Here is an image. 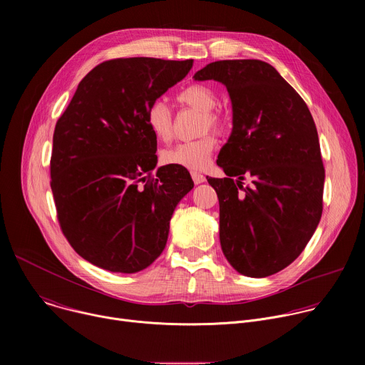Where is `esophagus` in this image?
I'll return each mask as SVG.
<instances>
[{"label": "esophagus", "mask_w": 365, "mask_h": 365, "mask_svg": "<svg viewBox=\"0 0 365 365\" xmlns=\"http://www.w3.org/2000/svg\"><path fill=\"white\" fill-rule=\"evenodd\" d=\"M192 179L193 182L197 185V183H203L206 180V178L202 175V173H197V172H192Z\"/></svg>", "instance_id": "34e87169"}]
</instances>
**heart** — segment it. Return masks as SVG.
I'll list each match as a JSON object with an SVG mask.
<instances>
[{"mask_svg":"<svg viewBox=\"0 0 365 365\" xmlns=\"http://www.w3.org/2000/svg\"><path fill=\"white\" fill-rule=\"evenodd\" d=\"M183 107L200 111V131H222L227 125V113L217 107L218 92L206 83H192L185 86L176 96ZM145 124L153 137L166 143L173 135V115L166 102L153 101L145 111ZM217 148V138L206 133L199 138L178 143L162 153V162L169 166H178L187 170H203L211 162V155Z\"/></svg>","mask_w":365,"mask_h":365,"instance_id":"b5f03b06","label":"heart"}]
</instances>
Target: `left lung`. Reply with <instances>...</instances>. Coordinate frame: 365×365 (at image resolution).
<instances>
[{"label": "left lung", "mask_w": 365, "mask_h": 365, "mask_svg": "<svg viewBox=\"0 0 365 365\" xmlns=\"http://www.w3.org/2000/svg\"><path fill=\"white\" fill-rule=\"evenodd\" d=\"M195 79L222 82L232 101V133L217 160L227 178L207 179L220 199L222 252L244 276H272L294 262L321 221L325 169L315 121L263 61L212 62Z\"/></svg>", "instance_id": "left-lung-1"}]
</instances>
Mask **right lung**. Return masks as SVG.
<instances>
[{"instance_id": "add662e5", "label": "right lung", "mask_w": 365, "mask_h": 365, "mask_svg": "<svg viewBox=\"0 0 365 365\" xmlns=\"http://www.w3.org/2000/svg\"><path fill=\"white\" fill-rule=\"evenodd\" d=\"M193 61L120 58L95 66L56 123L50 187L58 221L86 262L114 273L148 267L166 247L178 202L193 187L183 168L158 163L145 111Z\"/></svg>"}]
</instances>
